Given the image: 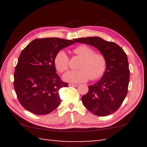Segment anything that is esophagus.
Returning <instances> with one entry per match:
<instances>
[{"instance_id": "1", "label": "esophagus", "mask_w": 147, "mask_h": 147, "mask_svg": "<svg viewBox=\"0 0 147 147\" xmlns=\"http://www.w3.org/2000/svg\"><path fill=\"white\" fill-rule=\"evenodd\" d=\"M69 86H72V87H76L78 86V84H69Z\"/></svg>"}]
</instances>
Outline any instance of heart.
<instances>
[{
  "mask_svg": "<svg viewBox=\"0 0 147 147\" xmlns=\"http://www.w3.org/2000/svg\"><path fill=\"white\" fill-rule=\"evenodd\" d=\"M74 53L83 58L80 63L79 69L71 71L65 74L63 78L65 81L72 83H81L91 80H96L103 75L106 69V59L102 54L94 53L91 47L81 45L73 49ZM54 63L57 70L60 73L68 70L69 59L63 50L56 53Z\"/></svg>",
  "mask_w": 147,
  "mask_h": 147,
  "instance_id": "obj_1",
  "label": "heart"
}]
</instances>
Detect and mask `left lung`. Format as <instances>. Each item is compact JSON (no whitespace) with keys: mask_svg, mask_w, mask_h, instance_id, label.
Instances as JSON below:
<instances>
[{"mask_svg":"<svg viewBox=\"0 0 147 147\" xmlns=\"http://www.w3.org/2000/svg\"><path fill=\"white\" fill-rule=\"evenodd\" d=\"M73 40L95 47L106 59L103 76L96 84L89 86L88 93L82 97L84 106L97 116L112 114L119 108L128 93L130 70L127 56L118 45L99 37Z\"/></svg>","mask_w":147,"mask_h":147,"instance_id":"1","label":"left lung"}]
</instances>
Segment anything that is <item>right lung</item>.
<instances>
[{
  "label": "right lung",
  "mask_w": 147,
  "mask_h": 147,
  "mask_svg": "<svg viewBox=\"0 0 147 147\" xmlns=\"http://www.w3.org/2000/svg\"><path fill=\"white\" fill-rule=\"evenodd\" d=\"M74 43L57 38L36 39L21 52L13 85L19 102L26 110L47 115L59 105V89L68 84L56 73L54 59L58 51Z\"/></svg>",
  "instance_id": "add662e5"
}]
</instances>
